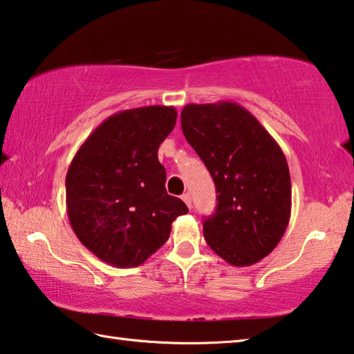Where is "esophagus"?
I'll use <instances>...</instances> for the list:
<instances>
[{
	"label": "esophagus",
	"instance_id": "1",
	"mask_svg": "<svg viewBox=\"0 0 354 354\" xmlns=\"http://www.w3.org/2000/svg\"><path fill=\"white\" fill-rule=\"evenodd\" d=\"M181 198H183V201L185 203V205H187V207L190 209V207H192V198H190V195H189V194H184V195L181 196Z\"/></svg>",
	"mask_w": 354,
	"mask_h": 354
}]
</instances>
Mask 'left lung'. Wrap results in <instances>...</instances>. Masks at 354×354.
<instances>
[{
  "label": "left lung",
  "instance_id": "obj_1",
  "mask_svg": "<svg viewBox=\"0 0 354 354\" xmlns=\"http://www.w3.org/2000/svg\"><path fill=\"white\" fill-rule=\"evenodd\" d=\"M181 127L218 194L215 214L203 225L207 245L231 266H253L277 248L290 220L283 149L253 113L232 101L184 106Z\"/></svg>",
  "mask_w": 354,
  "mask_h": 354
}]
</instances>
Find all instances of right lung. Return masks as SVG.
<instances>
[{
    "mask_svg": "<svg viewBox=\"0 0 354 354\" xmlns=\"http://www.w3.org/2000/svg\"><path fill=\"white\" fill-rule=\"evenodd\" d=\"M171 106L117 112L84 140L65 178L76 237L113 267L145 262L167 242L173 220L189 212L167 194L159 145L176 124Z\"/></svg>",
    "mask_w": 354,
    "mask_h": 354,
    "instance_id": "1",
    "label": "right lung"
}]
</instances>
